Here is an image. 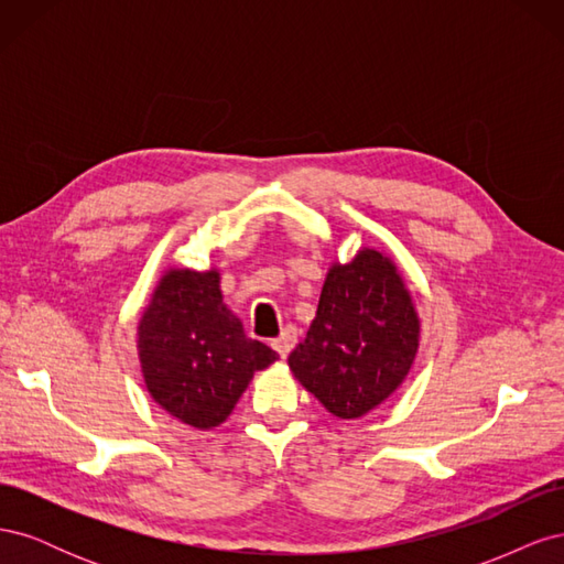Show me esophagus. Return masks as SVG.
I'll use <instances>...</instances> for the list:
<instances>
[{
    "mask_svg": "<svg viewBox=\"0 0 564 564\" xmlns=\"http://www.w3.org/2000/svg\"><path fill=\"white\" fill-rule=\"evenodd\" d=\"M296 340H299V329L286 327L275 340H272V348L280 352V357H286L289 352H292V348L296 346Z\"/></svg>",
    "mask_w": 564,
    "mask_h": 564,
    "instance_id": "obj_1",
    "label": "esophagus"
}]
</instances>
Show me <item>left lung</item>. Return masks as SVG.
Instances as JSON below:
<instances>
[{
  "label": "left lung",
  "mask_w": 564,
  "mask_h": 564,
  "mask_svg": "<svg viewBox=\"0 0 564 564\" xmlns=\"http://www.w3.org/2000/svg\"><path fill=\"white\" fill-rule=\"evenodd\" d=\"M416 348L419 317L395 263L362 249L327 272L317 315L289 367L327 412L360 419L398 390Z\"/></svg>",
  "instance_id": "left-lung-1"
}]
</instances>
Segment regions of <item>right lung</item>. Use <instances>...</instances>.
<instances>
[{
  "instance_id": "right-lung-1",
  "label": "right lung",
  "mask_w": 564,
  "mask_h": 564,
  "mask_svg": "<svg viewBox=\"0 0 564 564\" xmlns=\"http://www.w3.org/2000/svg\"><path fill=\"white\" fill-rule=\"evenodd\" d=\"M218 272L169 270L139 322L145 386L169 414L199 431L224 423L253 371L278 360L224 303Z\"/></svg>"
}]
</instances>
